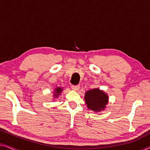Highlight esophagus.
Listing matches in <instances>:
<instances>
[{
	"label": "esophagus",
	"mask_w": 150,
	"mask_h": 150,
	"mask_svg": "<svg viewBox=\"0 0 150 150\" xmlns=\"http://www.w3.org/2000/svg\"><path fill=\"white\" fill-rule=\"evenodd\" d=\"M71 88H72L73 90L77 91L79 89V86H71Z\"/></svg>",
	"instance_id": "1"
}]
</instances>
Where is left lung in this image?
Wrapping results in <instances>:
<instances>
[{"mask_svg":"<svg viewBox=\"0 0 150 150\" xmlns=\"http://www.w3.org/2000/svg\"><path fill=\"white\" fill-rule=\"evenodd\" d=\"M85 102L89 110L100 112L106 108L108 103V96L99 88H93L85 93Z\"/></svg>","mask_w":150,"mask_h":150,"instance_id":"8db88e82","label":"left lung"}]
</instances>
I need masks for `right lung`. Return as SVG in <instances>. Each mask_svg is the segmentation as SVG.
I'll return each mask as SVG.
<instances>
[{
    "mask_svg": "<svg viewBox=\"0 0 150 150\" xmlns=\"http://www.w3.org/2000/svg\"><path fill=\"white\" fill-rule=\"evenodd\" d=\"M63 89L61 87H56L53 91V99H56L59 97V96L61 94Z\"/></svg>",
    "mask_w": 150,
    "mask_h": 150,
    "instance_id": "1",
    "label": "right lung"
}]
</instances>
